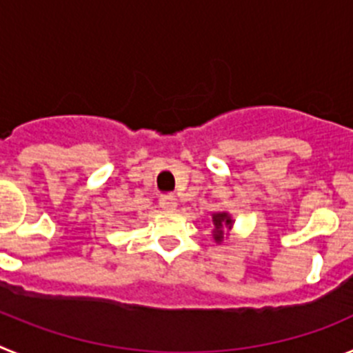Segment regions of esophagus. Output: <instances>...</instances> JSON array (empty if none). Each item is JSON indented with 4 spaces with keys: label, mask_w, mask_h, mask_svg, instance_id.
Returning a JSON list of instances; mask_svg holds the SVG:
<instances>
[{
    "label": "esophagus",
    "mask_w": 353,
    "mask_h": 353,
    "mask_svg": "<svg viewBox=\"0 0 353 353\" xmlns=\"http://www.w3.org/2000/svg\"><path fill=\"white\" fill-rule=\"evenodd\" d=\"M159 205H161L162 210L171 212L176 208V205L179 203H176V198H174V196H162V198L159 199Z\"/></svg>",
    "instance_id": "esophagus-1"
}]
</instances>
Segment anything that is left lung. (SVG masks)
<instances>
[{"label":"left lung","instance_id":"8db88e82","mask_svg":"<svg viewBox=\"0 0 353 353\" xmlns=\"http://www.w3.org/2000/svg\"><path fill=\"white\" fill-rule=\"evenodd\" d=\"M214 239L217 242H223L224 240V230L232 226V219L228 214H214Z\"/></svg>","mask_w":353,"mask_h":353}]
</instances>
